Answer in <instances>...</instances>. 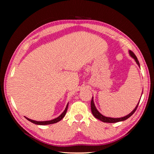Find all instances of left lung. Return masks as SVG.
<instances>
[{
	"mask_svg": "<svg viewBox=\"0 0 154 154\" xmlns=\"http://www.w3.org/2000/svg\"><path fill=\"white\" fill-rule=\"evenodd\" d=\"M129 54H130V56L134 60L135 62H136V63L138 64V66L140 67L139 62V60H138L137 56L134 55V54L133 53V52H132V51L129 50ZM142 94H143V92H142ZM140 97H141V96H140ZM139 102H140V100L139 101V103H138L137 106H135V108L133 109V110H132V111L130 112V113L129 114H128L127 116H124V117H122V118H109V117H106L105 116H103V115L101 114L100 112H99L97 110V109H96V106L94 105V98L92 96V100H91V111H92V113L93 114V116H94L96 119H99V120L102 121L103 122H106V123H116V122H122V121L126 120V119H127L128 118H129L130 116H132L134 112L136 111L138 107V105H139Z\"/></svg>",
	"mask_w": 154,
	"mask_h": 154,
	"instance_id": "obj_1",
	"label": "left lung"
}]
</instances>
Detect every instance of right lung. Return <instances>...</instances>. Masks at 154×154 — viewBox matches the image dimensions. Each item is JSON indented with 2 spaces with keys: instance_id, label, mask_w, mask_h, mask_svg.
Returning <instances> with one entry per match:
<instances>
[{
  "instance_id": "right-lung-1",
  "label": "right lung",
  "mask_w": 154,
  "mask_h": 154,
  "mask_svg": "<svg viewBox=\"0 0 154 154\" xmlns=\"http://www.w3.org/2000/svg\"><path fill=\"white\" fill-rule=\"evenodd\" d=\"M68 106H69V103H67L66 108H65L64 111L62 112L61 113V115L60 116H58V118H56L54 119H51V120H49V121H43V122H38V121H35V120H32V119H30L29 118H26V117H25L26 118L28 121H30L32 122L33 124H37V125H48V124H55L57 123V122H58L61 120V119L64 118L65 116V115L66 113V111H67V109H68Z\"/></svg>"
}]
</instances>
